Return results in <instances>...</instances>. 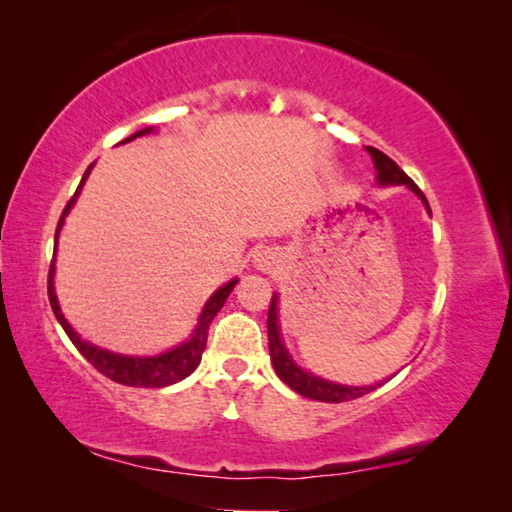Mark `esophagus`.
I'll use <instances>...</instances> for the list:
<instances>
[{"label":"esophagus","mask_w":512,"mask_h":512,"mask_svg":"<svg viewBox=\"0 0 512 512\" xmlns=\"http://www.w3.org/2000/svg\"><path fill=\"white\" fill-rule=\"evenodd\" d=\"M259 262V268H262V271H268V268H271L275 262H273V257H268V255H262L257 259Z\"/></svg>","instance_id":"34e87169"}]
</instances>
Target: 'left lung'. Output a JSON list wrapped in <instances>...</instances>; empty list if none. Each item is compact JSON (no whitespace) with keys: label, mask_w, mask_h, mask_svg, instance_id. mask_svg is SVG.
I'll return each mask as SVG.
<instances>
[{"label":"left lung","mask_w":512,"mask_h":512,"mask_svg":"<svg viewBox=\"0 0 512 512\" xmlns=\"http://www.w3.org/2000/svg\"><path fill=\"white\" fill-rule=\"evenodd\" d=\"M366 151L370 153L372 162H375L377 169V183L379 185H406L411 192L420 198L431 214V207L427 196L422 194V189L413 183V180L406 176V173L397 167V162L388 158L386 153H381L379 149H372V146H366ZM268 350H271V361L273 368L277 372L284 384L293 391L300 393L302 397H309V400H318V402H329V404H339V402H350L357 400V397H363L370 391H375L377 386H343V384H334V381H327L323 377L311 375V372L302 370L296 366V361L291 359V354L284 348V341L280 336V325H277V293H273L271 298V307H268Z\"/></svg>","instance_id":"left-lung-1"}]
</instances>
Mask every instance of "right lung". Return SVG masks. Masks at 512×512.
<instances>
[{
    "label": "right lung",
    "mask_w": 512,
    "mask_h": 512,
    "mask_svg": "<svg viewBox=\"0 0 512 512\" xmlns=\"http://www.w3.org/2000/svg\"><path fill=\"white\" fill-rule=\"evenodd\" d=\"M151 131H153V128H144V131H137L135 135H131L124 142H131V140H135V137L146 135V133H151ZM124 142H121V144H124ZM90 171H92V164H90L88 169H85L79 189H76V194L69 198V203L65 205L63 214H60V221H58V228H56V239L60 235V228H63L65 216H67L69 210H72V205L76 203V196L81 194V187L85 183V178L90 176ZM54 271H56V266H54V262H51L49 284H47L49 302H51V309H54V314L58 318L60 327H63L65 334L69 336V341L76 345V350H79L83 357L88 359L92 366L101 372V375H106L108 379L117 381V384L135 386V388L171 386V384H176V381L192 375L198 363H201L205 343H207V329H210V323L214 320V316L219 314L221 307L225 305V300H228V296H230V291L235 289V284L239 282V280H230L228 284H223L221 289H216L212 293L210 300L205 302L201 316H198V325L194 327L192 336H189L185 343L176 345V348H171L169 352L155 354V357H126V354H117V352L97 348V345L83 341L81 336L74 332L72 325L67 323L65 316H63V311H60V305H58V298H56V291H54Z\"/></svg>",
    "instance_id": "obj_1"
}]
</instances>
